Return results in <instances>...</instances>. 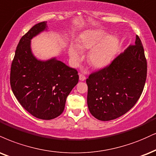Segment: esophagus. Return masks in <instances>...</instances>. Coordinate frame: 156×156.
<instances>
[{"label": "esophagus", "instance_id": "1", "mask_svg": "<svg viewBox=\"0 0 156 156\" xmlns=\"http://www.w3.org/2000/svg\"><path fill=\"white\" fill-rule=\"evenodd\" d=\"M79 79H80V80H81V81H83V80H86V76H85V75H83V73H80V74H79Z\"/></svg>", "mask_w": 156, "mask_h": 156}]
</instances>
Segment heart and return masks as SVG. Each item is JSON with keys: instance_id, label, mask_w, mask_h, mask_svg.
Listing matches in <instances>:
<instances>
[{"instance_id": "obj_1", "label": "heart", "mask_w": 156, "mask_h": 156, "mask_svg": "<svg viewBox=\"0 0 156 156\" xmlns=\"http://www.w3.org/2000/svg\"><path fill=\"white\" fill-rule=\"evenodd\" d=\"M107 33L102 30H91L84 32L77 41V46H70L69 55L73 62L78 63L81 59L79 51L90 49L88 54V60L94 67H100L110 62L115 55L119 41L115 36H105Z\"/></svg>"}]
</instances>
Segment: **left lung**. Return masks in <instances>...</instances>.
Here are the masks:
<instances>
[{
    "label": "left lung",
    "mask_w": 156,
    "mask_h": 156,
    "mask_svg": "<svg viewBox=\"0 0 156 156\" xmlns=\"http://www.w3.org/2000/svg\"><path fill=\"white\" fill-rule=\"evenodd\" d=\"M147 78V59L138 35L134 44L86 79L90 112L100 121H111L126 113L143 91Z\"/></svg>",
    "instance_id": "8db88e82"
}]
</instances>
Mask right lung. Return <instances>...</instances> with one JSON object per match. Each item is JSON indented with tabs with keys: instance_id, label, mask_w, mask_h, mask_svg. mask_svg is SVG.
Segmentation results:
<instances>
[{
	"instance_id": "1",
	"label": "right lung",
	"mask_w": 156,
	"mask_h": 156,
	"mask_svg": "<svg viewBox=\"0 0 156 156\" xmlns=\"http://www.w3.org/2000/svg\"><path fill=\"white\" fill-rule=\"evenodd\" d=\"M46 22L35 24L21 37L12 63L10 84L14 96L28 112L37 119L51 120L61 115L66 99L79 76L76 69L53 58L37 59L30 40L46 29Z\"/></svg>"
}]
</instances>
